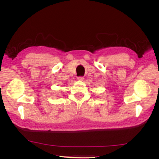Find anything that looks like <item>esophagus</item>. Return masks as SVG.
I'll return each instance as SVG.
<instances>
[{
    "label": "esophagus",
    "mask_w": 159,
    "mask_h": 159,
    "mask_svg": "<svg viewBox=\"0 0 159 159\" xmlns=\"http://www.w3.org/2000/svg\"><path fill=\"white\" fill-rule=\"evenodd\" d=\"M84 77H81V76H80V77H78V81H83L84 80Z\"/></svg>",
    "instance_id": "1"
}]
</instances>
